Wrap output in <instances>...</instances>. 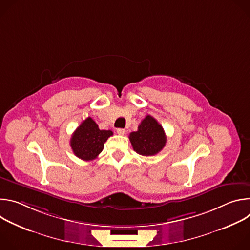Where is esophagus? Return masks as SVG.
<instances>
[{
  "mask_svg": "<svg viewBox=\"0 0 250 250\" xmlns=\"http://www.w3.org/2000/svg\"><path fill=\"white\" fill-rule=\"evenodd\" d=\"M117 132H118V134H120V135H124L125 132V128H118V129H117Z\"/></svg>",
  "mask_w": 250,
  "mask_h": 250,
  "instance_id": "esophagus-1",
  "label": "esophagus"
}]
</instances>
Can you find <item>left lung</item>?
Listing matches in <instances>:
<instances>
[{
  "label": "left lung",
  "mask_w": 250,
  "mask_h": 250,
  "mask_svg": "<svg viewBox=\"0 0 250 250\" xmlns=\"http://www.w3.org/2000/svg\"><path fill=\"white\" fill-rule=\"evenodd\" d=\"M137 128V131L129 134L134 151L144 156H152L162 150L167 138L163 127L153 117L147 115Z\"/></svg>",
  "instance_id": "left-lung-1"
}]
</instances>
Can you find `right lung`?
Here are the masks:
<instances>
[{
	"label": "right lung",
	"mask_w": 250,
	"mask_h": 250,
	"mask_svg": "<svg viewBox=\"0 0 250 250\" xmlns=\"http://www.w3.org/2000/svg\"><path fill=\"white\" fill-rule=\"evenodd\" d=\"M111 135L112 130L100 129L92 118H87L71 136L70 146L78 158L91 161L102 152L104 142Z\"/></svg>",
	"instance_id": "obj_1"
}]
</instances>
